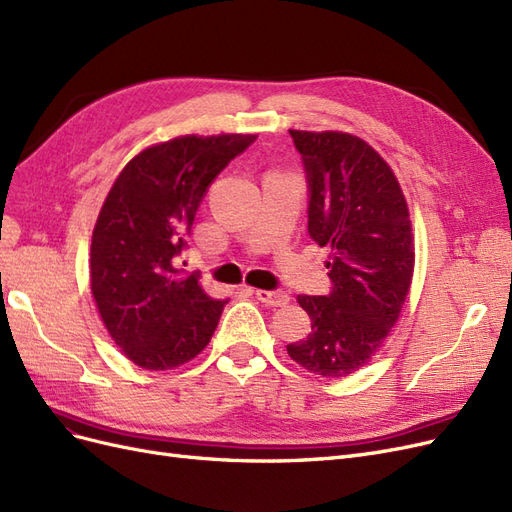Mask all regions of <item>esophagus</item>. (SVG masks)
<instances>
[{"mask_svg":"<svg viewBox=\"0 0 512 512\" xmlns=\"http://www.w3.org/2000/svg\"><path fill=\"white\" fill-rule=\"evenodd\" d=\"M254 294H256V299L260 303H265L269 307H284L290 301L288 292H284V290H262V288H258V290H254Z\"/></svg>","mask_w":512,"mask_h":512,"instance_id":"esophagus-1","label":"esophagus"}]
</instances>
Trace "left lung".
I'll use <instances>...</instances> for the list:
<instances>
[{
  "label": "left lung",
  "instance_id": "1",
  "mask_svg": "<svg viewBox=\"0 0 512 512\" xmlns=\"http://www.w3.org/2000/svg\"><path fill=\"white\" fill-rule=\"evenodd\" d=\"M309 183L307 230L331 254L333 290L299 294L312 331L288 344L292 361L344 378L384 346L414 275V235L404 190L380 153L348 132L290 130Z\"/></svg>",
  "mask_w": 512,
  "mask_h": 512
}]
</instances>
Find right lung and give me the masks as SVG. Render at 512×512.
Wrapping results in <instances>:
<instances>
[{"label": "right lung", "instance_id": "add662e5", "mask_svg": "<svg viewBox=\"0 0 512 512\" xmlns=\"http://www.w3.org/2000/svg\"><path fill=\"white\" fill-rule=\"evenodd\" d=\"M256 134H185L123 166L91 235V294L108 335L149 371L175 369L211 342L226 301L179 267L209 183Z\"/></svg>", "mask_w": 512, "mask_h": 512}]
</instances>
